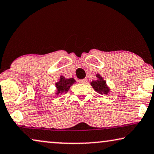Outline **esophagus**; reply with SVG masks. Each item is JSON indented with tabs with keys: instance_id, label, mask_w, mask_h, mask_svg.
<instances>
[{
	"instance_id": "esophagus-1",
	"label": "esophagus",
	"mask_w": 154,
	"mask_h": 154,
	"mask_svg": "<svg viewBox=\"0 0 154 154\" xmlns=\"http://www.w3.org/2000/svg\"><path fill=\"white\" fill-rule=\"evenodd\" d=\"M88 82V80L86 79H81V80H79V83H83V84H85L87 83Z\"/></svg>"
}]
</instances>
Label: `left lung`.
Segmentation results:
<instances>
[{
    "instance_id": "obj_1",
    "label": "left lung",
    "mask_w": 154,
    "mask_h": 154,
    "mask_svg": "<svg viewBox=\"0 0 154 154\" xmlns=\"http://www.w3.org/2000/svg\"><path fill=\"white\" fill-rule=\"evenodd\" d=\"M96 76L97 77L98 79L96 81H92L90 83L92 88L96 92H97L100 94H108L110 89L106 85V82L103 79L102 76H100V74H97Z\"/></svg>"
}]
</instances>
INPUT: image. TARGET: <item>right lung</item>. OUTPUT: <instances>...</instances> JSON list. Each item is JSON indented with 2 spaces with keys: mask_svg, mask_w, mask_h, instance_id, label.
Here are the masks:
<instances>
[{
  "mask_svg": "<svg viewBox=\"0 0 154 154\" xmlns=\"http://www.w3.org/2000/svg\"><path fill=\"white\" fill-rule=\"evenodd\" d=\"M75 83L74 79L71 78V79H65L64 76L61 75L58 82H57L55 85L57 88V94L66 93L68 90L70 89L71 86L73 83Z\"/></svg>",
  "mask_w": 154,
  "mask_h": 154,
  "instance_id": "obj_1",
  "label": "right lung"
}]
</instances>
